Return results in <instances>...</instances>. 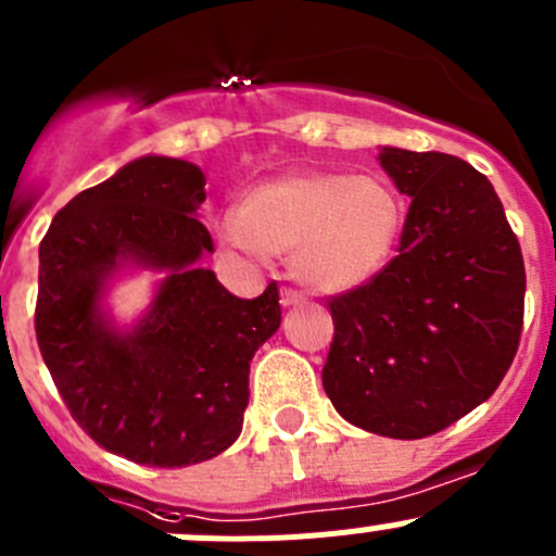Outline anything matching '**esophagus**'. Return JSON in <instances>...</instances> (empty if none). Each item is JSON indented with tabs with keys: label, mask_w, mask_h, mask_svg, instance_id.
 Masks as SVG:
<instances>
[{
	"label": "esophagus",
	"mask_w": 556,
	"mask_h": 556,
	"mask_svg": "<svg viewBox=\"0 0 556 556\" xmlns=\"http://www.w3.org/2000/svg\"><path fill=\"white\" fill-rule=\"evenodd\" d=\"M302 302H305V296H302L300 291H294V289H280V305H283V307L302 305Z\"/></svg>",
	"instance_id": "34e87169"
}]
</instances>
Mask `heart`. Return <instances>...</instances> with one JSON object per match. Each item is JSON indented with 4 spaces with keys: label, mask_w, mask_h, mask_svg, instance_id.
Returning <instances> with one entry per match:
<instances>
[{
    "label": "heart",
    "mask_w": 556,
    "mask_h": 556,
    "mask_svg": "<svg viewBox=\"0 0 556 556\" xmlns=\"http://www.w3.org/2000/svg\"><path fill=\"white\" fill-rule=\"evenodd\" d=\"M403 232V205L376 175L300 169L256 186L224 218V245L249 260L289 254L291 276L321 294H343L387 267Z\"/></svg>",
    "instance_id": "1"
}]
</instances>
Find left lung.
<instances>
[{
  "mask_svg": "<svg viewBox=\"0 0 556 556\" xmlns=\"http://www.w3.org/2000/svg\"><path fill=\"white\" fill-rule=\"evenodd\" d=\"M410 197L397 256L329 300L334 410L400 441L435 435L500 387L525 318V260L486 175L448 153L381 148Z\"/></svg>",
  "mask_w": 556,
  "mask_h": 556,
  "instance_id": "1",
  "label": "left lung"
}]
</instances>
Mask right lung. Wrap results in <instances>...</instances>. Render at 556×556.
I'll list each match as a JSON object with an SVG mask.
<instances>
[{"mask_svg": "<svg viewBox=\"0 0 556 556\" xmlns=\"http://www.w3.org/2000/svg\"><path fill=\"white\" fill-rule=\"evenodd\" d=\"M197 164L142 156L56 213L40 243L35 329L73 419L108 452L186 467L243 430L256 349L280 327L278 286L240 300L197 267L213 240ZM124 266L164 269L149 313L118 330L101 307Z\"/></svg>", "mask_w": 556, "mask_h": 556, "instance_id": "right-lung-1", "label": "right lung"}]
</instances>
